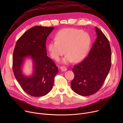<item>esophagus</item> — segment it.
Instances as JSON below:
<instances>
[{"label":"esophagus","mask_w":123,"mask_h":123,"mask_svg":"<svg viewBox=\"0 0 123 123\" xmlns=\"http://www.w3.org/2000/svg\"><path fill=\"white\" fill-rule=\"evenodd\" d=\"M60 69H61V70L62 71V72L66 71L67 70V68L65 67H64V66H61L60 67Z\"/></svg>","instance_id":"1"}]
</instances>
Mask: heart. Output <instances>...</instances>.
Returning <instances> with one entry per match:
<instances>
[{
    "instance_id": "obj_1",
    "label": "heart",
    "mask_w": 123,
    "mask_h": 123,
    "mask_svg": "<svg viewBox=\"0 0 123 123\" xmlns=\"http://www.w3.org/2000/svg\"><path fill=\"white\" fill-rule=\"evenodd\" d=\"M55 40L48 45L51 57L56 61L65 54L62 63H76L82 60L86 55L91 44V38L86 32L81 29L68 28L58 32Z\"/></svg>"
}]
</instances>
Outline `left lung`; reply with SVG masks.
<instances>
[{"label": "left lung", "instance_id": "8db88e82", "mask_svg": "<svg viewBox=\"0 0 123 123\" xmlns=\"http://www.w3.org/2000/svg\"><path fill=\"white\" fill-rule=\"evenodd\" d=\"M97 38L88 56L72 69L74 78L71 83L77 94L88 96L97 92L103 85L111 66V50L108 39L97 27Z\"/></svg>", "mask_w": 123, "mask_h": 123}]
</instances>
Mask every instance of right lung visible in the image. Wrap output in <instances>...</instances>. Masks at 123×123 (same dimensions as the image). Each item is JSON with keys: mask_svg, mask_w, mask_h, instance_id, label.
<instances>
[{"mask_svg": "<svg viewBox=\"0 0 123 123\" xmlns=\"http://www.w3.org/2000/svg\"><path fill=\"white\" fill-rule=\"evenodd\" d=\"M54 27L37 26L30 28L19 38L13 54L12 67L15 78L24 91L33 97L47 95L53 87L57 66L47 56V38ZM31 58L33 73L25 75L22 67L25 59Z\"/></svg>", "mask_w": 123, "mask_h": 123, "instance_id": "right-lung-1", "label": "right lung"}]
</instances>
